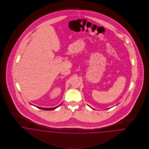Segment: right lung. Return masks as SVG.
Here are the masks:
<instances>
[{
  "instance_id": "add662e5",
  "label": "right lung",
  "mask_w": 149,
  "mask_h": 149,
  "mask_svg": "<svg viewBox=\"0 0 149 149\" xmlns=\"http://www.w3.org/2000/svg\"><path fill=\"white\" fill-rule=\"evenodd\" d=\"M31 105H33V104H31ZM61 104H60L59 106H58L56 107H54V108H42V107H37V108H40V109H43V110H47V111H50V110H53V109H55L56 108H58V107L60 106ZM33 106H34V105H33Z\"/></svg>"
}]
</instances>
